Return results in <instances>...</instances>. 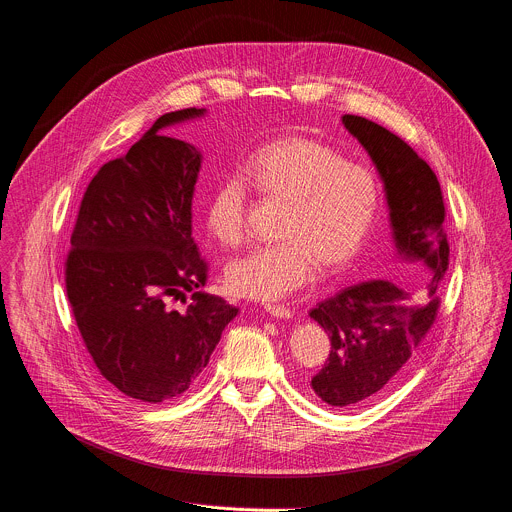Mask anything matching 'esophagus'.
I'll return each instance as SVG.
<instances>
[{
  "mask_svg": "<svg viewBox=\"0 0 512 512\" xmlns=\"http://www.w3.org/2000/svg\"><path fill=\"white\" fill-rule=\"evenodd\" d=\"M265 311L273 317H279V319H289L293 315L291 309H287L283 305H273V303H265Z\"/></svg>",
  "mask_w": 512,
  "mask_h": 512,
  "instance_id": "obj_1",
  "label": "esophagus"
}]
</instances>
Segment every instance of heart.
<instances>
[{"mask_svg":"<svg viewBox=\"0 0 512 512\" xmlns=\"http://www.w3.org/2000/svg\"><path fill=\"white\" fill-rule=\"evenodd\" d=\"M265 197L287 201L281 243L263 245L225 269L231 293L277 301L305 287L317 263L329 273L346 269L364 249L380 213L382 191L374 170L305 136H287L257 148L243 166ZM251 187L243 173L227 175L205 205L207 231L223 245L247 233Z\"/></svg>","mask_w":512,"mask_h":512,"instance_id":"1","label":"heart"}]
</instances>
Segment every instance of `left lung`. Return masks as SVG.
I'll return each mask as SVG.
<instances>
[{
  "mask_svg": "<svg viewBox=\"0 0 512 512\" xmlns=\"http://www.w3.org/2000/svg\"><path fill=\"white\" fill-rule=\"evenodd\" d=\"M342 122L366 148L384 183L398 257L424 265L428 277L422 303H412V295L388 279H370L309 311L331 339L329 358L311 378V388L325 404L350 410L388 390L432 327L450 249L440 183L428 162L368 118L344 114Z\"/></svg>",
  "mask_w": 512,
  "mask_h": 512,
  "instance_id": "1",
  "label": "left lung"
}]
</instances>
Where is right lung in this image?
Masks as SVG:
<instances>
[{
	"instance_id": "1",
	"label": "right lung",
	"mask_w": 512,
	"mask_h": 512,
	"mask_svg": "<svg viewBox=\"0 0 512 512\" xmlns=\"http://www.w3.org/2000/svg\"><path fill=\"white\" fill-rule=\"evenodd\" d=\"M205 108L162 114L90 181L66 261L68 299L96 368L122 394L158 404L207 368L237 307L199 291L207 263L193 241L201 152L166 128ZM193 292L181 312L172 303Z\"/></svg>"
}]
</instances>
